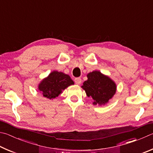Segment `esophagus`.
<instances>
[{
    "label": "esophagus",
    "mask_w": 153,
    "mask_h": 153,
    "mask_svg": "<svg viewBox=\"0 0 153 153\" xmlns=\"http://www.w3.org/2000/svg\"><path fill=\"white\" fill-rule=\"evenodd\" d=\"M82 82V79L80 78V77H76V79H75V83H76V84H80Z\"/></svg>",
    "instance_id": "1"
}]
</instances>
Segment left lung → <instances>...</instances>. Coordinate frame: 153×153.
Returning a JSON list of instances; mask_svg holds the SVG:
<instances>
[{
	"label": "left lung",
	"instance_id": "8db88e82",
	"mask_svg": "<svg viewBox=\"0 0 153 153\" xmlns=\"http://www.w3.org/2000/svg\"><path fill=\"white\" fill-rule=\"evenodd\" d=\"M88 80L82 88L87 96L94 100V105H105L116 92V85L109 77L100 71H94L87 75Z\"/></svg>",
	"mask_w": 153,
	"mask_h": 153
}]
</instances>
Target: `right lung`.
I'll list each match as a JSON object with an SVG mask.
<instances>
[{
    "label": "right lung",
    "instance_id": "right-lung-1",
    "mask_svg": "<svg viewBox=\"0 0 153 153\" xmlns=\"http://www.w3.org/2000/svg\"><path fill=\"white\" fill-rule=\"evenodd\" d=\"M74 84V81L68 75L55 71L41 82L38 89L44 97L52 99L58 97L62 90Z\"/></svg>",
    "mask_w": 153,
    "mask_h": 153
}]
</instances>
